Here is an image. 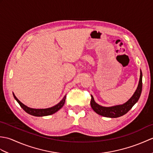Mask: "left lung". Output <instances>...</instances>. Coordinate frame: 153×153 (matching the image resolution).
Masks as SVG:
<instances>
[{
  "label": "left lung",
  "mask_w": 153,
  "mask_h": 153,
  "mask_svg": "<svg viewBox=\"0 0 153 153\" xmlns=\"http://www.w3.org/2000/svg\"><path fill=\"white\" fill-rule=\"evenodd\" d=\"M142 71L140 70V78H139L137 88L133 96L124 104L110 107L102 106L98 105L94 100L93 97L91 95V108L98 114L107 117V118H118V117L126 114L138 101L141 96L142 91Z\"/></svg>",
  "instance_id": "1"
}]
</instances>
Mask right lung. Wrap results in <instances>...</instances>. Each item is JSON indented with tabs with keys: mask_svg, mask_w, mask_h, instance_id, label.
I'll return each mask as SVG.
<instances>
[{
	"mask_svg": "<svg viewBox=\"0 0 153 153\" xmlns=\"http://www.w3.org/2000/svg\"><path fill=\"white\" fill-rule=\"evenodd\" d=\"M13 95H14V99L16 100V101L18 102V104L22 108L24 109L25 112L28 113L29 114H31L32 116H48V115H51L53 114L56 112L58 110H59L62 107L65 103V100H66V95H65L63 99H62L60 101L56 104V105H54L53 106L49 107V108H30L27 106H25L24 105L22 102H21L19 100L16 98V97L15 95L13 93Z\"/></svg>",
	"mask_w": 153,
	"mask_h": 153,
	"instance_id": "obj_1",
	"label": "right lung"
}]
</instances>
